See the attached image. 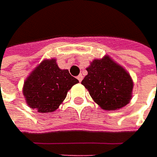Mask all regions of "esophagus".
<instances>
[{
    "label": "esophagus",
    "instance_id": "34e87169",
    "mask_svg": "<svg viewBox=\"0 0 157 157\" xmlns=\"http://www.w3.org/2000/svg\"><path fill=\"white\" fill-rule=\"evenodd\" d=\"M77 78H78V80L79 82H81L82 81V79H83V76L80 74V75H78V77H77Z\"/></svg>",
    "mask_w": 157,
    "mask_h": 157
}]
</instances>
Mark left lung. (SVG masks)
Listing matches in <instances>:
<instances>
[{
  "label": "left lung",
  "instance_id": "1",
  "mask_svg": "<svg viewBox=\"0 0 157 157\" xmlns=\"http://www.w3.org/2000/svg\"><path fill=\"white\" fill-rule=\"evenodd\" d=\"M81 84L94 100L105 110H116L128 104L133 81L125 70L111 58L95 59L87 69Z\"/></svg>",
  "mask_w": 157,
  "mask_h": 157
}]
</instances>
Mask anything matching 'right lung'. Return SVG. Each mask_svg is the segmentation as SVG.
I'll return each instance as SVG.
<instances>
[{
    "label": "right lung",
    "instance_id": "1",
    "mask_svg": "<svg viewBox=\"0 0 157 157\" xmlns=\"http://www.w3.org/2000/svg\"><path fill=\"white\" fill-rule=\"evenodd\" d=\"M78 80L67 70L58 68L55 59L44 60L24 82L23 95L28 105L40 113L55 111L66 98L67 92Z\"/></svg>",
    "mask_w": 157,
    "mask_h": 157
}]
</instances>
